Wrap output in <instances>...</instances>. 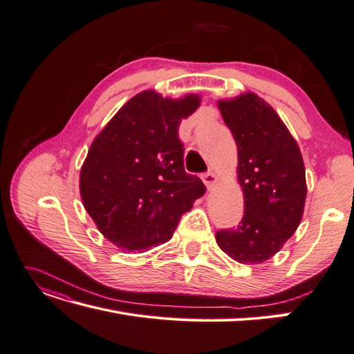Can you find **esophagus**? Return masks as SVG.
<instances>
[{
    "mask_svg": "<svg viewBox=\"0 0 354 354\" xmlns=\"http://www.w3.org/2000/svg\"><path fill=\"white\" fill-rule=\"evenodd\" d=\"M202 179H203V183L207 189H212L216 184H218V176H216L214 171H207V174H205L202 176Z\"/></svg>",
    "mask_w": 354,
    "mask_h": 354,
    "instance_id": "esophagus-1",
    "label": "esophagus"
}]
</instances>
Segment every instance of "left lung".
<instances>
[{"instance_id":"1","label":"left lung","mask_w":354,"mask_h":354,"mask_svg":"<svg viewBox=\"0 0 354 354\" xmlns=\"http://www.w3.org/2000/svg\"><path fill=\"white\" fill-rule=\"evenodd\" d=\"M238 147L243 216L215 233L218 247L243 265L274 257L301 224L306 198L301 149L278 113L254 93L218 100Z\"/></svg>"}]
</instances>
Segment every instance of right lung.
Wrapping results in <instances>:
<instances>
[{
	"label": "right lung",
	"instance_id": "obj_1",
	"mask_svg": "<svg viewBox=\"0 0 354 354\" xmlns=\"http://www.w3.org/2000/svg\"><path fill=\"white\" fill-rule=\"evenodd\" d=\"M201 95L165 98L142 91L91 143L79 188L86 212L106 239L129 252L167 242L206 188L184 169L179 124Z\"/></svg>",
	"mask_w": 354,
	"mask_h": 354
}]
</instances>
